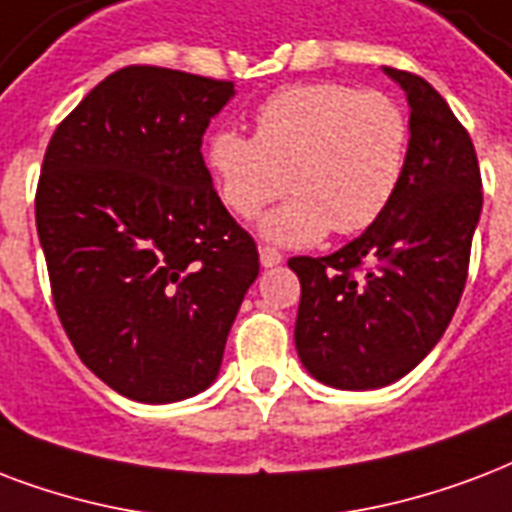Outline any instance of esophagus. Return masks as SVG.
<instances>
[{
  "instance_id": "34e87169",
  "label": "esophagus",
  "mask_w": 512,
  "mask_h": 512,
  "mask_svg": "<svg viewBox=\"0 0 512 512\" xmlns=\"http://www.w3.org/2000/svg\"><path fill=\"white\" fill-rule=\"evenodd\" d=\"M284 260V255L279 252V249L273 247H260V263L265 265V268H273V265H279Z\"/></svg>"
}]
</instances>
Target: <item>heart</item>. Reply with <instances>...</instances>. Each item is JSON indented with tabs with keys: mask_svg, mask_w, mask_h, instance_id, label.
<instances>
[{
	"mask_svg": "<svg viewBox=\"0 0 512 512\" xmlns=\"http://www.w3.org/2000/svg\"><path fill=\"white\" fill-rule=\"evenodd\" d=\"M408 120L378 91L341 83L292 85L255 115V136L222 128L206 163L222 204L252 220L290 187L292 198L265 214L260 233L287 247L351 236L381 220L405 171Z\"/></svg>",
	"mask_w": 512,
	"mask_h": 512,
	"instance_id": "heart-1",
	"label": "heart"
}]
</instances>
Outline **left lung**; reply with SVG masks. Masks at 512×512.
<instances>
[{
    "mask_svg": "<svg viewBox=\"0 0 512 512\" xmlns=\"http://www.w3.org/2000/svg\"><path fill=\"white\" fill-rule=\"evenodd\" d=\"M384 74L411 107L392 204L333 255L290 260L300 279V362L349 392L395 384L435 349L462 298L483 206L473 139L446 99L419 74Z\"/></svg>",
    "mask_w": 512,
    "mask_h": 512,
    "instance_id": "left-lung-1",
    "label": "left lung"
}]
</instances>
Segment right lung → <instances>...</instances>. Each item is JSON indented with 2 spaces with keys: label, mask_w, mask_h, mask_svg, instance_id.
I'll list each match as a JSON object with an SVG mask.
<instances>
[{
  "label": "right lung",
  "mask_w": 512,
  "mask_h": 512,
  "mask_svg": "<svg viewBox=\"0 0 512 512\" xmlns=\"http://www.w3.org/2000/svg\"><path fill=\"white\" fill-rule=\"evenodd\" d=\"M233 83L126 66L50 139L37 233L74 351L117 395L177 403L214 384L257 247L201 155Z\"/></svg>",
  "instance_id": "right-lung-1"
}]
</instances>
